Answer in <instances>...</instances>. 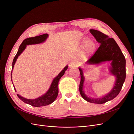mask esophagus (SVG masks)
<instances>
[{"mask_svg": "<svg viewBox=\"0 0 134 134\" xmlns=\"http://www.w3.org/2000/svg\"><path fill=\"white\" fill-rule=\"evenodd\" d=\"M77 63L74 61H72L69 63V67L70 68H73L75 67H77Z\"/></svg>", "mask_w": 134, "mask_h": 134, "instance_id": "1", "label": "esophagus"}]
</instances>
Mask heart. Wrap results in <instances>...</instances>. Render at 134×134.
Instances as JSON below:
<instances>
[{
  "label": "heart",
  "mask_w": 134,
  "mask_h": 134,
  "mask_svg": "<svg viewBox=\"0 0 134 134\" xmlns=\"http://www.w3.org/2000/svg\"><path fill=\"white\" fill-rule=\"evenodd\" d=\"M96 48V44L92 40L87 41L84 45L81 50V54L83 57H88L93 53Z\"/></svg>",
  "instance_id": "obj_1"
}]
</instances>
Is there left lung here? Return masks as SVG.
I'll return each mask as SVG.
<instances>
[{
    "label": "left lung",
    "instance_id": "obj_1",
    "mask_svg": "<svg viewBox=\"0 0 134 134\" xmlns=\"http://www.w3.org/2000/svg\"><path fill=\"white\" fill-rule=\"evenodd\" d=\"M90 33L92 34L97 42L100 43L99 48L87 61L89 64H99L104 61H112L110 71L116 77L114 86L109 94L102 97L98 98H92L86 96L83 90L84 77L82 69L79 68L80 74V82L79 84V91L81 96L88 102L102 104L113 99L120 92L126 77L125 71V59L115 40L95 30H90Z\"/></svg>",
    "mask_w": 134,
    "mask_h": 134
}]
</instances>
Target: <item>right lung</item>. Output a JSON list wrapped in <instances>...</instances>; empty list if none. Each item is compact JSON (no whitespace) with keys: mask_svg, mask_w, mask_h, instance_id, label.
I'll use <instances>...</instances> for the list:
<instances>
[{"mask_svg":"<svg viewBox=\"0 0 134 134\" xmlns=\"http://www.w3.org/2000/svg\"><path fill=\"white\" fill-rule=\"evenodd\" d=\"M48 34H44L42 35H40V36L25 39L20 45L18 51H17V53L13 60L12 71L17 59L20 56V55L22 53L23 51L25 50L27 45L36 44L43 43L45 41L46 39L48 38ZM67 68H68V66H66L65 68H64L63 70H62L59 74V75H58L55 78H54L53 82L51 83L50 88H49V90L46 92V94L42 95V96H40L34 100L27 99V98L22 97L19 94L17 95V96H18L20 99L22 100L23 102L30 104V105L34 107L45 106L46 105H48L49 104H51L55 100L58 95V93H59V89H58V84H59V81L60 78L63 75L64 73H65V71L67 70ZM12 71H11V73H12ZM11 81H12V79H11ZM14 88L15 90L16 91L14 86Z\"/></svg>","mask_w":134,"mask_h":134,"instance_id":"1","label":"right lung"}]
</instances>
